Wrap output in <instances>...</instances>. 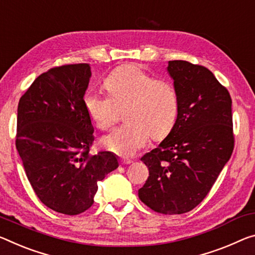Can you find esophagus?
Returning a JSON list of instances; mask_svg holds the SVG:
<instances>
[{"instance_id": "esophagus-1", "label": "esophagus", "mask_w": 255, "mask_h": 255, "mask_svg": "<svg viewBox=\"0 0 255 255\" xmlns=\"http://www.w3.org/2000/svg\"><path fill=\"white\" fill-rule=\"evenodd\" d=\"M120 163H121V164H130L131 161L128 160V159H121V160H120Z\"/></svg>"}]
</instances>
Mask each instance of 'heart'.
<instances>
[{
    "label": "heart",
    "instance_id": "1",
    "mask_svg": "<svg viewBox=\"0 0 255 255\" xmlns=\"http://www.w3.org/2000/svg\"><path fill=\"white\" fill-rule=\"evenodd\" d=\"M108 96L88 92L84 107L96 127L110 128L118 109L126 108V125L103 137V146L123 156L135 155L149 137L164 138L175 126L179 111L178 93L165 79H155L137 64H126L104 80Z\"/></svg>",
    "mask_w": 255,
    "mask_h": 255
}]
</instances>
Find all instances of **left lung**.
Masks as SVG:
<instances>
[{"mask_svg": "<svg viewBox=\"0 0 255 255\" xmlns=\"http://www.w3.org/2000/svg\"><path fill=\"white\" fill-rule=\"evenodd\" d=\"M167 70L178 93V116L159 146L140 159L149 176L138 197L153 211L181 215L204 200L232 156V99L203 66L175 60Z\"/></svg>", "mask_w": 255, "mask_h": 255, "instance_id": "1", "label": "left lung"}]
</instances>
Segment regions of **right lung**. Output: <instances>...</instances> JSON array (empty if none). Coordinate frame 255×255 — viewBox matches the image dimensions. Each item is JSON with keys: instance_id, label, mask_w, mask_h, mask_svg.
<instances>
[{"instance_id": "obj_1", "label": "right lung", "mask_w": 255, "mask_h": 255, "mask_svg": "<svg viewBox=\"0 0 255 255\" xmlns=\"http://www.w3.org/2000/svg\"><path fill=\"white\" fill-rule=\"evenodd\" d=\"M91 76L87 63L52 68L18 104L15 146L27 178L43 204L68 216L90 209L98 181L119 167L111 152L90 153L94 127L84 95Z\"/></svg>"}]
</instances>
